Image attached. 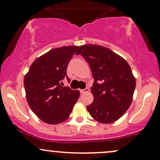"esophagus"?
<instances>
[{
    "label": "esophagus",
    "mask_w": 160,
    "mask_h": 160,
    "mask_svg": "<svg viewBox=\"0 0 160 160\" xmlns=\"http://www.w3.org/2000/svg\"><path fill=\"white\" fill-rule=\"evenodd\" d=\"M88 91H89V88H87V87L84 88V89H80V93H86V92H88Z\"/></svg>",
    "instance_id": "esophagus-1"
}]
</instances>
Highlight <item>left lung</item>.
Listing matches in <instances>:
<instances>
[{
    "label": "left lung",
    "mask_w": 160,
    "mask_h": 160,
    "mask_svg": "<svg viewBox=\"0 0 160 160\" xmlns=\"http://www.w3.org/2000/svg\"><path fill=\"white\" fill-rule=\"evenodd\" d=\"M80 54L91 68L95 81L91 87L94 96L87 110L93 118L103 124L120 118L130 107L136 88V79L124 59L98 45L80 46Z\"/></svg>",
    "instance_id": "8db88e82"
}]
</instances>
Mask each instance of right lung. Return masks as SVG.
Instances as JSON below:
<instances>
[{
    "label": "right lung",
    "instance_id": "right-lung-1",
    "mask_svg": "<svg viewBox=\"0 0 160 160\" xmlns=\"http://www.w3.org/2000/svg\"><path fill=\"white\" fill-rule=\"evenodd\" d=\"M79 46L53 48L36 59L25 75L27 101L35 114L49 124L66 120L80 97L78 90L63 87L67 66Z\"/></svg>",
    "mask_w": 160,
    "mask_h": 160
}]
</instances>
